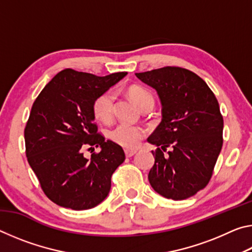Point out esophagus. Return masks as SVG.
<instances>
[{
	"instance_id": "1",
	"label": "esophagus",
	"mask_w": 252,
	"mask_h": 252,
	"mask_svg": "<svg viewBox=\"0 0 252 252\" xmlns=\"http://www.w3.org/2000/svg\"><path fill=\"white\" fill-rule=\"evenodd\" d=\"M125 153H126V156L127 157V158H130V157H132V156H134L135 153H136V151H134V150H125Z\"/></svg>"
}]
</instances>
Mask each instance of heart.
<instances>
[{"label":"heart","instance_id":"1","mask_svg":"<svg viewBox=\"0 0 252 252\" xmlns=\"http://www.w3.org/2000/svg\"><path fill=\"white\" fill-rule=\"evenodd\" d=\"M127 94L140 110L150 103L155 104V99H153L151 93L144 88L138 87V85L130 87L127 90ZM114 102H116V93L112 90L102 92L101 94L95 97L92 104V112L96 120L103 123H109L112 120ZM143 136L144 131L141 127L126 125V123H120L110 132V138L114 142L127 149L138 147Z\"/></svg>","mask_w":252,"mask_h":252}]
</instances>
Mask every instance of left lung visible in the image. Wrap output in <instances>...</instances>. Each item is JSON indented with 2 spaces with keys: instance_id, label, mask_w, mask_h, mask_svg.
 Instances as JSON below:
<instances>
[{
  "instance_id": "obj_1",
  "label": "left lung",
  "mask_w": 252,
  "mask_h": 252,
  "mask_svg": "<svg viewBox=\"0 0 252 252\" xmlns=\"http://www.w3.org/2000/svg\"><path fill=\"white\" fill-rule=\"evenodd\" d=\"M157 91L162 104V121L148 142L155 164L149 182L156 192L172 200H185L210 181L222 148L223 118L217 97L193 72L178 66L135 73ZM170 147L168 155L164 152Z\"/></svg>"
}]
</instances>
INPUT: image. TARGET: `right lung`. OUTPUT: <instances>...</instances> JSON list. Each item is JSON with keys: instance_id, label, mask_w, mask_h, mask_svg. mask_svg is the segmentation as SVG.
Here are the masks:
<instances>
[{"instance_id": "right-lung-1", "label": "right lung", "mask_w": 252, "mask_h": 252, "mask_svg": "<svg viewBox=\"0 0 252 252\" xmlns=\"http://www.w3.org/2000/svg\"><path fill=\"white\" fill-rule=\"evenodd\" d=\"M126 74L65 69L34 101L24 129L25 151L42 190L58 206L87 210L108 197L111 177L126 156L119 144L97 133L92 104ZM88 146L101 150L87 159L83 150Z\"/></svg>"}]
</instances>
